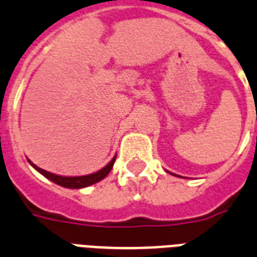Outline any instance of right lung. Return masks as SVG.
Segmentation results:
<instances>
[{"label":"right lung","instance_id":"1","mask_svg":"<svg viewBox=\"0 0 257 257\" xmlns=\"http://www.w3.org/2000/svg\"><path fill=\"white\" fill-rule=\"evenodd\" d=\"M116 157H113L111 162H109L108 165L103 167L102 170H99L98 172H94V174H90V175H85V176H60V175H55V174H51V172L45 171V170L39 169L38 166H35L34 163H31L32 167H35V170H38L42 175H44L45 178L52 180L56 184L62 185V187H65V188H85V187H88V185L94 184V183L100 182L102 179H104L105 176L108 175L111 169L113 167V163H115Z\"/></svg>","mask_w":257,"mask_h":257}]
</instances>
